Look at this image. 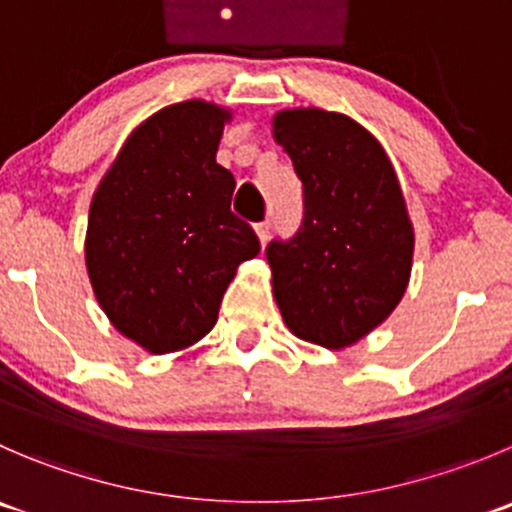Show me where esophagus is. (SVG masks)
Returning <instances> with one entry per match:
<instances>
[{"label":"esophagus","mask_w":512,"mask_h":512,"mask_svg":"<svg viewBox=\"0 0 512 512\" xmlns=\"http://www.w3.org/2000/svg\"><path fill=\"white\" fill-rule=\"evenodd\" d=\"M255 232H257V237H260V245H265L267 242V237H270V222H257L255 225Z\"/></svg>","instance_id":"1"}]
</instances>
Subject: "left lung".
Instances as JSON below:
<instances>
[{"instance_id": "left-lung-1", "label": "left lung", "mask_w": 512, "mask_h": 512, "mask_svg": "<svg viewBox=\"0 0 512 512\" xmlns=\"http://www.w3.org/2000/svg\"><path fill=\"white\" fill-rule=\"evenodd\" d=\"M272 137L305 192L300 232L267 247L272 295L292 335L342 350L388 320L408 290V205L380 142L347 114L280 109Z\"/></svg>"}]
</instances>
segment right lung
Segmentation results:
<instances>
[{"instance_id": "add662e5", "label": "right lung", "mask_w": 512, "mask_h": 512, "mask_svg": "<svg viewBox=\"0 0 512 512\" xmlns=\"http://www.w3.org/2000/svg\"><path fill=\"white\" fill-rule=\"evenodd\" d=\"M232 109L185 99L140 122L89 202L84 265L117 332L152 355L215 327L237 267L260 252L232 215L235 177L217 165Z\"/></svg>"}]
</instances>
